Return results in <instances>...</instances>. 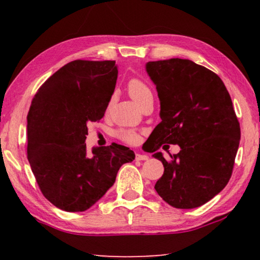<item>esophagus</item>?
Instances as JSON below:
<instances>
[{"mask_svg": "<svg viewBox=\"0 0 260 260\" xmlns=\"http://www.w3.org/2000/svg\"><path fill=\"white\" fill-rule=\"evenodd\" d=\"M135 159L136 160H141V161H142V160H148L149 157L147 155H143V153H136Z\"/></svg>", "mask_w": 260, "mask_h": 260, "instance_id": "34e87169", "label": "esophagus"}]
</instances>
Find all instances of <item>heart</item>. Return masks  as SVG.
Here are the masks:
<instances>
[{"mask_svg": "<svg viewBox=\"0 0 260 260\" xmlns=\"http://www.w3.org/2000/svg\"><path fill=\"white\" fill-rule=\"evenodd\" d=\"M131 98L133 99L136 103L141 105L144 100L151 98L152 93L146 82L140 80V79H132L127 86ZM118 138L126 143L134 144L139 141V134L133 129H120L118 132Z\"/></svg>", "mask_w": 260, "mask_h": 260, "instance_id": "obj_1", "label": "heart"}]
</instances>
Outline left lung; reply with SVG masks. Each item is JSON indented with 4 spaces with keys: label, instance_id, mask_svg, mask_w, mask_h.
Wrapping results in <instances>:
<instances>
[{
    "label": "left lung",
    "instance_id": "left-lung-1",
    "mask_svg": "<svg viewBox=\"0 0 260 260\" xmlns=\"http://www.w3.org/2000/svg\"><path fill=\"white\" fill-rule=\"evenodd\" d=\"M146 70L160 101L151 152L162 144L182 149L170 162L153 153L164 165L155 189L173 208H199L232 177L241 129L230 93L217 74L189 59L148 61Z\"/></svg>",
    "mask_w": 260,
    "mask_h": 260
}]
</instances>
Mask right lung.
Listing matches in <instances>:
<instances>
[{
    "mask_svg": "<svg viewBox=\"0 0 260 260\" xmlns=\"http://www.w3.org/2000/svg\"><path fill=\"white\" fill-rule=\"evenodd\" d=\"M118 77L114 60L70 61L32 100L27 114V158L43 196L56 208L82 212L113 186L120 166L134 160L112 143L87 152V124L104 116Z\"/></svg>",
    "mask_w": 260,
    "mask_h": 260,
    "instance_id": "1",
    "label": "right lung"
}]
</instances>
